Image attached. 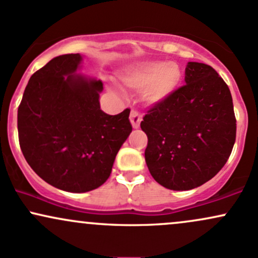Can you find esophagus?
<instances>
[{"label":"esophagus","instance_id":"34e87169","mask_svg":"<svg viewBox=\"0 0 258 258\" xmlns=\"http://www.w3.org/2000/svg\"><path fill=\"white\" fill-rule=\"evenodd\" d=\"M130 121H131L132 127H134V128H138L141 124V121H142V116H141V114L138 111L132 110L131 115H130Z\"/></svg>","mask_w":258,"mask_h":258}]
</instances>
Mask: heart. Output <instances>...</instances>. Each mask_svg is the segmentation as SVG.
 I'll return each instance as SVG.
<instances>
[{"mask_svg": "<svg viewBox=\"0 0 258 258\" xmlns=\"http://www.w3.org/2000/svg\"><path fill=\"white\" fill-rule=\"evenodd\" d=\"M117 77L123 87L142 90L147 104L159 105L179 89L182 72L175 62L144 61L121 69Z\"/></svg>", "mask_w": 258, "mask_h": 258, "instance_id": "1", "label": "heart"}]
</instances>
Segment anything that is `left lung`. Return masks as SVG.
I'll use <instances>...</instances> for the list:
<instances>
[{
    "label": "left lung",
    "instance_id": "left-lung-1",
    "mask_svg": "<svg viewBox=\"0 0 258 258\" xmlns=\"http://www.w3.org/2000/svg\"><path fill=\"white\" fill-rule=\"evenodd\" d=\"M183 87L147 111L144 157L153 179L187 191L214 177L230 157L236 137L233 98L211 66L188 62Z\"/></svg>",
    "mask_w": 258,
    "mask_h": 258
}]
</instances>
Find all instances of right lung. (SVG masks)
Segmentation results:
<instances>
[{
  "label": "right lung",
  "instance_id": "add662e5",
  "mask_svg": "<svg viewBox=\"0 0 258 258\" xmlns=\"http://www.w3.org/2000/svg\"><path fill=\"white\" fill-rule=\"evenodd\" d=\"M83 57L61 55L36 71L18 107V136L25 160L62 191H92L111 174L116 154L132 132L130 109H100L103 83L77 73Z\"/></svg>",
  "mask_w": 258,
  "mask_h": 258
}]
</instances>
